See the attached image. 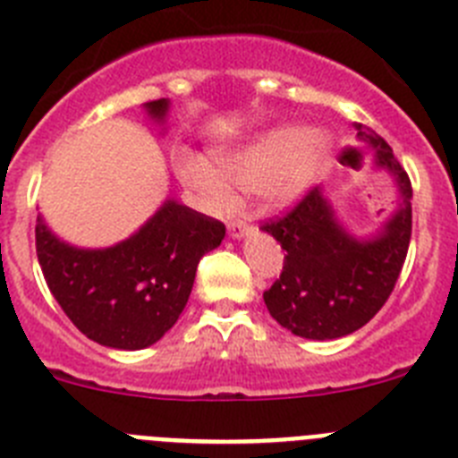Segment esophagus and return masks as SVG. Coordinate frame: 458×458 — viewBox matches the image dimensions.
I'll return each mask as SVG.
<instances>
[{
  "label": "esophagus",
  "mask_w": 458,
  "mask_h": 458,
  "mask_svg": "<svg viewBox=\"0 0 458 458\" xmlns=\"http://www.w3.org/2000/svg\"><path fill=\"white\" fill-rule=\"evenodd\" d=\"M226 229H229V236L232 238H242L250 229H252V226H250L245 220H229L226 222Z\"/></svg>",
  "instance_id": "esophagus-1"
}]
</instances>
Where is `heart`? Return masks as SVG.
Returning a JSON list of instances; mask_svg holds the SVG:
<instances>
[{
	"instance_id": "b5f03b06",
	"label": "heart",
	"mask_w": 458,
	"mask_h": 458,
	"mask_svg": "<svg viewBox=\"0 0 458 458\" xmlns=\"http://www.w3.org/2000/svg\"><path fill=\"white\" fill-rule=\"evenodd\" d=\"M330 137L323 131H301L279 125L245 147L220 157V166L199 153H181L179 174L201 199L216 210L232 208L233 186L245 192H264L275 204L298 199L326 167Z\"/></svg>"
}]
</instances>
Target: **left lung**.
<instances>
[{
    "instance_id": "1",
    "label": "left lung",
    "mask_w": 458,
    "mask_h": 458,
    "mask_svg": "<svg viewBox=\"0 0 458 458\" xmlns=\"http://www.w3.org/2000/svg\"><path fill=\"white\" fill-rule=\"evenodd\" d=\"M355 131L376 148V163L394 174L403 201L374 241L344 232L318 188L264 222L261 229L286 252L264 302L270 317L298 337L337 339L369 323L390 298L411 245V179L383 137L362 123Z\"/></svg>"
}]
</instances>
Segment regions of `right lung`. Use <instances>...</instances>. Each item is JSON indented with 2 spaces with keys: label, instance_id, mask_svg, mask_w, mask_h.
I'll return each mask as SVG.
<instances>
[{
  "label": "right lung",
  "instance_id": "right-lung-1",
  "mask_svg": "<svg viewBox=\"0 0 458 458\" xmlns=\"http://www.w3.org/2000/svg\"><path fill=\"white\" fill-rule=\"evenodd\" d=\"M156 119L167 100L147 105ZM225 238L216 217L167 201L128 241L107 250H78L36 225V254L64 314L93 342L109 349L151 346L179 321L197 264Z\"/></svg>",
  "mask_w": 458,
  "mask_h": 458
}]
</instances>
